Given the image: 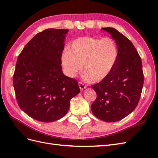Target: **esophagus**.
<instances>
[{"label":"esophagus","mask_w":158,"mask_h":158,"mask_svg":"<svg viewBox=\"0 0 158 158\" xmlns=\"http://www.w3.org/2000/svg\"><path fill=\"white\" fill-rule=\"evenodd\" d=\"M78 85H79V88H80V90H83L85 88H86V85H85V84H84L82 82H78Z\"/></svg>","instance_id":"esophagus-1"}]
</instances>
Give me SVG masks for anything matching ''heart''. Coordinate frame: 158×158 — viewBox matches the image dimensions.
Segmentation results:
<instances>
[{
	"label": "heart",
	"instance_id": "obj_1",
	"mask_svg": "<svg viewBox=\"0 0 158 158\" xmlns=\"http://www.w3.org/2000/svg\"><path fill=\"white\" fill-rule=\"evenodd\" d=\"M118 53L117 45L112 38L84 36L74 40L70 49L63 51L61 63L69 77H74L83 66L85 78L92 82H99L113 70Z\"/></svg>",
	"mask_w": 158,
	"mask_h": 158
}]
</instances>
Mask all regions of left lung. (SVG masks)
<instances>
[{
    "label": "left lung",
    "mask_w": 158,
    "mask_h": 158,
    "mask_svg": "<svg viewBox=\"0 0 158 158\" xmlns=\"http://www.w3.org/2000/svg\"><path fill=\"white\" fill-rule=\"evenodd\" d=\"M102 29L109 32L115 41L118 58L107 77L92 85L97 98L91 109L100 120L116 122L136 107L144 84V74L141 58L132 42L114 28Z\"/></svg>",
    "instance_id": "8db88e82"
}]
</instances>
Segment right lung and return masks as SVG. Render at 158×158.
<instances>
[{
	"instance_id": "add662e5",
	"label": "right lung",
	"mask_w": 158,
	"mask_h": 158,
	"mask_svg": "<svg viewBox=\"0 0 158 158\" xmlns=\"http://www.w3.org/2000/svg\"><path fill=\"white\" fill-rule=\"evenodd\" d=\"M67 30L38 33L18 57L13 85L19 107L37 121L49 123L67 113L70 99L80 93L77 80L62 71Z\"/></svg>"
}]
</instances>
